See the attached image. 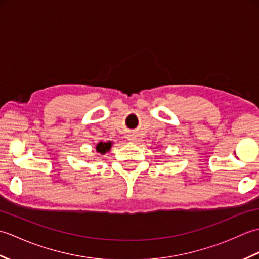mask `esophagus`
I'll return each instance as SVG.
<instances>
[{"label":"esophagus","mask_w":259,"mask_h":259,"mask_svg":"<svg viewBox=\"0 0 259 259\" xmlns=\"http://www.w3.org/2000/svg\"><path fill=\"white\" fill-rule=\"evenodd\" d=\"M136 138H134V137H131V140H135Z\"/></svg>","instance_id":"obj_1"}]
</instances>
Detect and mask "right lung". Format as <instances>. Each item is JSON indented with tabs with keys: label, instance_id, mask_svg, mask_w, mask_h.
<instances>
[{
	"label": "right lung",
	"instance_id": "obj_1",
	"mask_svg": "<svg viewBox=\"0 0 259 259\" xmlns=\"http://www.w3.org/2000/svg\"><path fill=\"white\" fill-rule=\"evenodd\" d=\"M110 148H111V142H107V144L100 142V144H98L97 146V151L100 153H106L108 150H110Z\"/></svg>",
	"mask_w": 259,
	"mask_h": 259
}]
</instances>
